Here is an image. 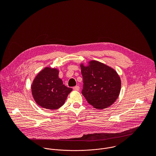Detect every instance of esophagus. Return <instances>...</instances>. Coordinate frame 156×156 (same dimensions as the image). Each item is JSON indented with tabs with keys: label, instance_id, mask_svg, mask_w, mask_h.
I'll return each instance as SVG.
<instances>
[{
	"label": "esophagus",
	"instance_id": "esophagus-1",
	"mask_svg": "<svg viewBox=\"0 0 156 156\" xmlns=\"http://www.w3.org/2000/svg\"><path fill=\"white\" fill-rule=\"evenodd\" d=\"M73 89L75 90H79L80 89V87L79 86H76L74 87H73Z\"/></svg>",
	"mask_w": 156,
	"mask_h": 156
}]
</instances>
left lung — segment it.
Masks as SVG:
<instances>
[{
    "mask_svg": "<svg viewBox=\"0 0 156 156\" xmlns=\"http://www.w3.org/2000/svg\"><path fill=\"white\" fill-rule=\"evenodd\" d=\"M83 79L82 94L89 105L97 109L109 108L117 100L121 88L120 77L112 67L91 60L80 65Z\"/></svg>",
    "mask_w": 156,
    "mask_h": 156,
    "instance_id": "1",
    "label": "left lung"
}]
</instances>
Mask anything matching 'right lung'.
I'll list each match as a JSON object with an SVG mask.
<instances>
[{
  "mask_svg": "<svg viewBox=\"0 0 156 156\" xmlns=\"http://www.w3.org/2000/svg\"><path fill=\"white\" fill-rule=\"evenodd\" d=\"M58 74V69L45 67L34 79L32 94L37 104L43 108L56 110L61 108L73 90L63 84Z\"/></svg>",
  "mask_w": 156,
  "mask_h": 156,
  "instance_id": "add662e5",
  "label": "right lung"
}]
</instances>
